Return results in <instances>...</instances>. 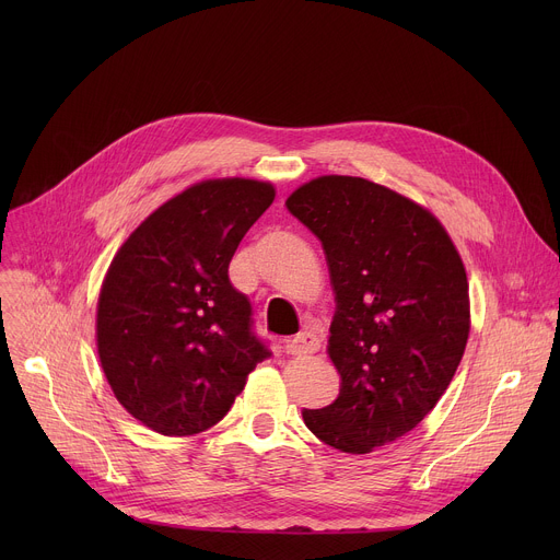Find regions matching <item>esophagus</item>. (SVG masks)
Listing matches in <instances>:
<instances>
[{"label": "esophagus", "instance_id": "obj_1", "mask_svg": "<svg viewBox=\"0 0 560 560\" xmlns=\"http://www.w3.org/2000/svg\"><path fill=\"white\" fill-rule=\"evenodd\" d=\"M283 348H285V352L292 354V357H305V354H314V352L322 350V339H318L316 332L305 330V332H301V335L288 339Z\"/></svg>", "mask_w": 560, "mask_h": 560}]
</instances>
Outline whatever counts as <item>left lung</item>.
I'll use <instances>...</instances> for the list:
<instances>
[{
  "instance_id": "8db88e82",
  "label": "left lung",
  "mask_w": 560,
  "mask_h": 560,
  "mask_svg": "<svg viewBox=\"0 0 560 560\" xmlns=\"http://www.w3.org/2000/svg\"><path fill=\"white\" fill-rule=\"evenodd\" d=\"M285 206L322 242L337 294L328 354L341 392L301 415L326 445L368 454L447 389L469 335L465 268L432 212L368 179L318 177Z\"/></svg>"
}]
</instances>
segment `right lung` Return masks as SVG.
I'll list each match as a JSON object with an SVG mask.
<instances>
[{
	"label": "right lung",
	"instance_id": "add662e5",
	"mask_svg": "<svg viewBox=\"0 0 560 560\" xmlns=\"http://www.w3.org/2000/svg\"><path fill=\"white\" fill-rule=\"evenodd\" d=\"M275 201L255 179H208L156 208L115 255L97 303V350L117 401L166 436L219 423L272 352L228 277Z\"/></svg>",
	"mask_w": 560,
	"mask_h": 560
}]
</instances>
